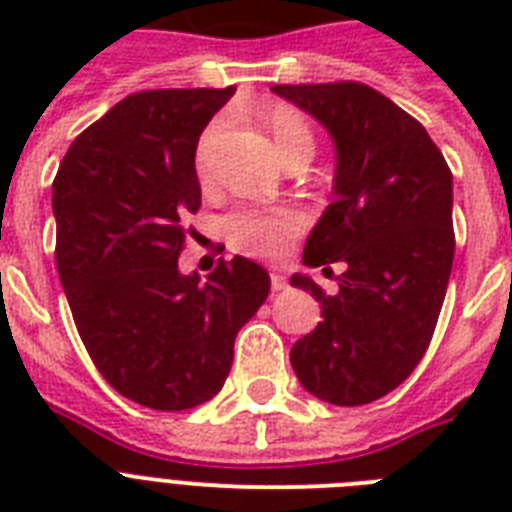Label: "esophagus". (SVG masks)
<instances>
[{
	"label": "esophagus",
	"mask_w": 512,
	"mask_h": 512,
	"mask_svg": "<svg viewBox=\"0 0 512 512\" xmlns=\"http://www.w3.org/2000/svg\"><path fill=\"white\" fill-rule=\"evenodd\" d=\"M287 287V276L279 271H271V289L273 292H281V289Z\"/></svg>",
	"instance_id": "1"
}]
</instances>
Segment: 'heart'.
<instances>
[{"label": "heart", "mask_w": 512, "mask_h": 512, "mask_svg": "<svg viewBox=\"0 0 512 512\" xmlns=\"http://www.w3.org/2000/svg\"><path fill=\"white\" fill-rule=\"evenodd\" d=\"M263 119L271 130L276 151L287 162L292 156H313L316 135L311 122L303 111L287 103H271L263 111ZM215 127L201 138L196 151V170L204 177L209 172V146H212ZM303 231V217L295 209H260L239 207L223 217V233L228 247L249 257H279L289 249V244Z\"/></svg>", "instance_id": "b5f03b06"}]
</instances>
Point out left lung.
<instances>
[{"instance_id": "8db88e82", "label": "left lung", "mask_w": 512, "mask_h": 512, "mask_svg": "<svg viewBox=\"0 0 512 512\" xmlns=\"http://www.w3.org/2000/svg\"><path fill=\"white\" fill-rule=\"evenodd\" d=\"M276 95L335 138V201L303 263H340L337 295L292 276L321 303L319 327L292 345L303 388L337 406L372 404L414 372L436 332L454 260L452 170L414 116L361 82L276 84Z\"/></svg>"}]
</instances>
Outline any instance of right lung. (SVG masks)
<instances>
[{
	"instance_id": "obj_1",
	"label": "right lung",
	"mask_w": 512,
	"mask_h": 512,
	"mask_svg": "<svg viewBox=\"0 0 512 512\" xmlns=\"http://www.w3.org/2000/svg\"><path fill=\"white\" fill-rule=\"evenodd\" d=\"M225 90H143L119 100L63 156L52 180L55 263L84 348L114 390L159 412L220 393L233 340L271 276L247 257L199 279L177 257L201 207L196 143Z\"/></svg>"
}]
</instances>
